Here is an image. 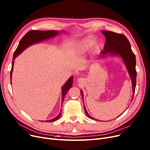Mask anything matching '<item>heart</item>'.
I'll list each match as a JSON object with an SVG mask.
<instances>
[{"mask_svg": "<svg viewBox=\"0 0 150 150\" xmlns=\"http://www.w3.org/2000/svg\"><path fill=\"white\" fill-rule=\"evenodd\" d=\"M92 42L91 39H86L85 41L82 42L79 45H78V49H77L78 52L80 53H84L92 45Z\"/></svg>", "mask_w": 150, "mask_h": 150, "instance_id": "1", "label": "heart"}]
</instances>
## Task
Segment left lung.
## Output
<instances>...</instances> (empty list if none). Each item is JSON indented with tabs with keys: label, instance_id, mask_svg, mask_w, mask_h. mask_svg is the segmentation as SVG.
Wrapping results in <instances>:
<instances>
[{
	"label": "left lung",
	"instance_id": "1",
	"mask_svg": "<svg viewBox=\"0 0 150 150\" xmlns=\"http://www.w3.org/2000/svg\"><path fill=\"white\" fill-rule=\"evenodd\" d=\"M101 33L104 35L106 38V42L103 50L101 52L100 57L104 58L107 57L106 54H109L111 55V56H112V55H118V56H120L122 58L131 79L133 93L132 99H133L136 86V56L131 50V45L128 39L124 35L114 33L112 31H101ZM80 92L83 98V93L82 91ZM84 106L85 113L88 115V117L91 119L97 120V119L92 118L88 113L85 106Z\"/></svg>",
	"mask_w": 150,
	"mask_h": 150
}]
</instances>
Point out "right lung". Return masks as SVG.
I'll use <instances>...</instances> for the list:
<instances>
[{"label":"right lung","instance_id":"obj_1","mask_svg":"<svg viewBox=\"0 0 150 150\" xmlns=\"http://www.w3.org/2000/svg\"><path fill=\"white\" fill-rule=\"evenodd\" d=\"M60 32L58 31L55 30H50V31H41V30H30L28 32H27L23 37L21 39V41L19 43V45L16 49L15 52L13 54V62H12V66L11 70L10 72V80H11V76L13 70V66H14V59L16 58L18 55L21 53L23 50L30 45L40 42L42 41L46 40L47 39H49L53 36L58 35ZM73 76H70L69 80L66 81V83L63 85L62 88V103L64 100L65 96L67 91L72 88V84H73ZM61 115V111H60L59 114L54 119L47 120L45 122H52L57 120L60 117ZM45 122V121H44Z\"/></svg>","mask_w":150,"mask_h":150}]
</instances>
